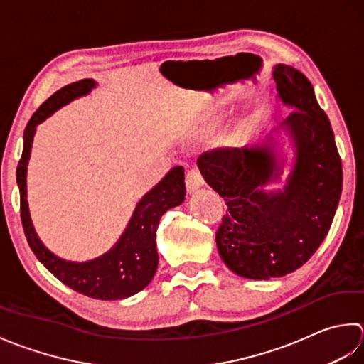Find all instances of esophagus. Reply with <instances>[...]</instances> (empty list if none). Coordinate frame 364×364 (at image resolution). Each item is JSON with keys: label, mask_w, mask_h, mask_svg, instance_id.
I'll use <instances>...</instances> for the list:
<instances>
[{"label": "esophagus", "mask_w": 364, "mask_h": 364, "mask_svg": "<svg viewBox=\"0 0 364 364\" xmlns=\"http://www.w3.org/2000/svg\"><path fill=\"white\" fill-rule=\"evenodd\" d=\"M203 183H204V179H203L201 173H199L196 168L188 169L187 176H185V185H187V191L188 193L196 191L199 187H203Z\"/></svg>", "instance_id": "obj_1"}]
</instances>
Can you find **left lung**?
I'll list each match as a JSON object with an SVG mask.
<instances>
[{
	"mask_svg": "<svg viewBox=\"0 0 364 364\" xmlns=\"http://www.w3.org/2000/svg\"><path fill=\"white\" fill-rule=\"evenodd\" d=\"M273 78L281 102L295 108L283 121L296 151L284 190H262L279 173L272 146L217 147L198 159L205 182L228 205L215 234L218 253L250 279L284 277L305 264L328 234L343 191L335 135L313 85L286 64L275 65Z\"/></svg>",
	"mask_w": 364,
	"mask_h": 364,
	"instance_id": "1",
	"label": "left lung"
}]
</instances>
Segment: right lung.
I'll return each mask as SVG.
<instances>
[{
	"instance_id": "obj_1",
	"label": "right lung",
	"mask_w": 364,
	"mask_h": 364,
	"mask_svg": "<svg viewBox=\"0 0 364 364\" xmlns=\"http://www.w3.org/2000/svg\"><path fill=\"white\" fill-rule=\"evenodd\" d=\"M95 81L85 78L56 91L31 116L23 133V152L17 166L20 188V217L26 240L36 257L53 275L73 291L97 300H121L135 295L151 283L159 265L157 228L161 215L183 203L185 176L182 166H174L138 203L132 220L113 250L89 262H68L56 257L37 239L26 203V165L31 154L36 125L53 114L65 103L87 94Z\"/></svg>"
}]
</instances>
